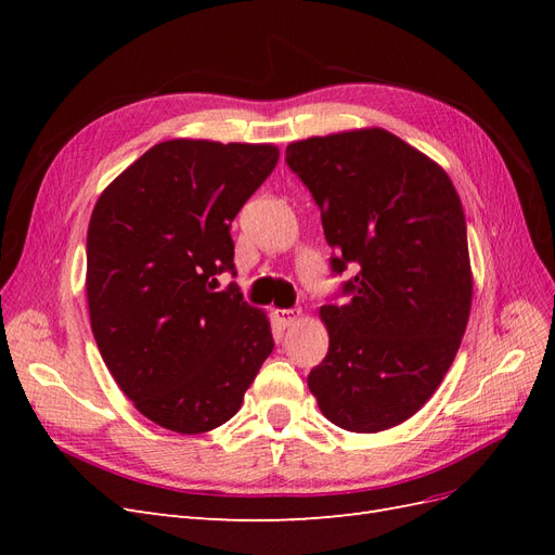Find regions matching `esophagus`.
Returning a JSON list of instances; mask_svg holds the SVG:
<instances>
[{
    "label": "esophagus",
    "instance_id": "1",
    "mask_svg": "<svg viewBox=\"0 0 555 555\" xmlns=\"http://www.w3.org/2000/svg\"><path fill=\"white\" fill-rule=\"evenodd\" d=\"M273 314H275V322L280 326H292V324H296V319L300 317V310H273Z\"/></svg>",
    "mask_w": 555,
    "mask_h": 555
}]
</instances>
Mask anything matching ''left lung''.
<instances>
[{
  "label": "left lung",
  "instance_id": "8db88e82",
  "mask_svg": "<svg viewBox=\"0 0 555 555\" xmlns=\"http://www.w3.org/2000/svg\"><path fill=\"white\" fill-rule=\"evenodd\" d=\"M322 210L343 306H322L328 354L308 375L319 410L379 433L426 405L461 347L473 304L461 198L444 169L384 129L287 145Z\"/></svg>",
  "mask_w": 555,
  "mask_h": 555
}]
</instances>
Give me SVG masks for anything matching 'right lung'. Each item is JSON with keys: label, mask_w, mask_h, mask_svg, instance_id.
Returning <instances> with one entry per match:
<instances>
[{"label": "right lung", "mask_w": 555, "mask_h": 555, "mask_svg": "<svg viewBox=\"0 0 555 555\" xmlns=\"http://www.w3.org/2000/svg\"><path fill=\"white\" fill-rule=\"evenodd\" d=\"M275 145L173 139L99 196L88 227V308L102 359L137 410L184 435L227 424L273 351L238 287L231 222L273 173Z\"/></svg>", "instance_id": "obj_1"}]
</instances>
